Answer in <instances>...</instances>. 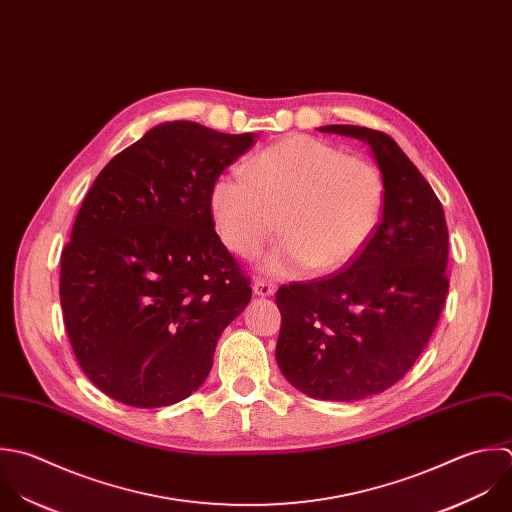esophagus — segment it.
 Returning a JSON list of instances; mask_svg holds the SVG:
<instances>
[{"instance_id": "obj_1", "label": "esophagus", "mask_w": 512, "mask_h": 512, "mask_svg": "<svg viewBox=\"0 0 512 512\" xmlns=\"http://www.w3.org/2000/svg\"><path fill=\"white\" fill-rule=\"evenodd\" d=\"M253 293L259 295V297H271V295H275V285L269 283V281L257 279V281L253 283Z\"/></svg>"}]
</instances>
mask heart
Returning a JSON list of instances; mask_svg holds the SVG:
<instances>
[{"label":"heart","instance_id":"heart-1","mask_svg":"<svg viewBox=\"0 0 512 512\" xmlns=\"http://www.w3.org/2000/svg\"><path fill=\"white\" fill-rule=\"evenodd\" d=\"M223 173L209 189V213L223 245L239 257H255L279 229L283 241L261 267L269 275H293L309 265L331 273L351 263L371 239L383 211L379 169L309 137L281 139L245 165Z\"/></svg>","mask_w":512,"mask_h":512}]
</instances>
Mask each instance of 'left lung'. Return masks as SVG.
Here are the masks:
<instances>
[{
  "label": "left lung",
  "mask_w": 512,
  "mask_h": 512,
  "mask_svg": "<svg viewBox=\"0 0 512 512\" xmlns=\"http://www.w3.org/2000/svg\"><path fill=\"white\" fill-rule=\"evenodd\" d=\"M319 131L371 147L383 215L347 269L277 291L275 359L313 399L361 401L405 377L429 343L449 291V233L433 187L389 135L359 125Z\"/></svg>",
  "instance_id": "8db88e82"
}]
</instances>
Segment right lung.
<instances>
[{"mask_svg":"<svg viewBox=\"0 0 512 512\" xmlns=\"http://www.w3.org/2000/svg\"><path fill=\"white\" fill-rule=\"evenodd\" d=\"M255 133L165 121L115 155L87 191L61 253L59 299L79 367L141 409L187 399L251 301L215 233L213 181Z\"/></svg>","mask_w":512,"mask_h":512,"instance_id":"obj_1","label":"right lung"}]
</instances>
